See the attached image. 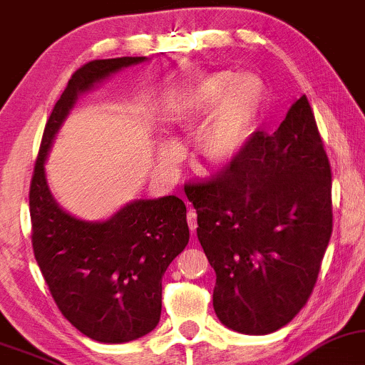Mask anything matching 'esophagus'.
Returning a JSON list of instances; mask_svg holds the SVG:
<instances>
[{"instance_id": "esophagus-1", "label": "esophagus", "mask_w": 365, "mask_h": 365, "mask_svg": "<svg viewBox=\"0 0 365 365\" xmlns=\"http://www.w3.org/2000/svg\"><path fill=\"white\" fill-rule=\"evenodd\" d=\"M187 222H188V229H190L192 232H195V229H197V212L193 210V209L188 210Z\"/></svg>"}]
</instances>
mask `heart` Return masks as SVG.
Masks as SVG:
<instances>
[{
    "mask_svg": "<svg viewBox=\"0 0 365 365\" xmlns=\"http://www.w3.org/2000/svg\"><path fill=\"white\" fill-rule=\"evenodd\" d=\"M266 101V87L255 73L215 71L180 89L168 106V119L183 135L197 133V151L209 167L236 161L255 135ZM158 161L172 167L182 156L177 143L158 145Z\"/></svg>",
    "mask_w": 365,
    "mask_h": 365,
    "instance_id": "obj_1",
    "label": "heart"
}]
</instances>
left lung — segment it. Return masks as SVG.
Wrapping results in <instances>:
<instances>
[{"label":"left lung","mask_w":365,"mask_h":365,"mask_svg":"<svg viewBox=\"0 0 365 365\" xmlns=\"http://www.w3.org/2000/svg\"><path fill=\"white\" fill-rule=\"evenodd\" d=\"M197 237L215 271L214 310L229 329L266 335L307 305L334 225L331 170L307 96L273 135L185 185Z\"/></svg>","instance_id":"1"}]
</instances>
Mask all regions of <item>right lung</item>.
<instances>
[{
    "label": "right lung",
    "mask_w": 365,
    "mask_h": 365,
    "mask_svg": "<svg viewBox=\"0 0 365 365\" xmlns=\"http://www.w3.org/2000/svg\"><path fill=\"white\" fill-rule=\"evenodd\" d=\"M145 60H92L73 72L45 126L30 185L31 244L50 294L77 330L104 344L136 340L158 325L161 278L190 239L187 207L167 195L135 200L108 220L86 222L53 200L45 160L82 92Z\"/></svg>",
    "instance_id": "add662e5"
}]
</instances>
